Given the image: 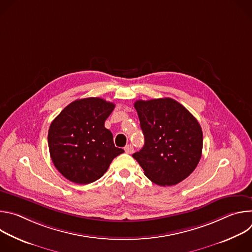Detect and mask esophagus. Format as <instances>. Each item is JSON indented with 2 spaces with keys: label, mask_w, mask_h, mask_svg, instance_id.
Returning a JSON list of instances; mask_svg holds the SVG:
<instances>
[{
  "label": "esophagus",
  "mask_w": 252,
  "mask_h": 252,
  "mask_svg": "<svg viewBox=\"0 0 252 252\" xmlns=\"http://www.w3.org/2000/svg\"><path fill=\"white\" fill-rule=\"evenodd\" d=\"M125 151L126 154H132L133 153V147L131 145H127L125 148Z\"/></svg>",
  "instance_id": "1"
}]
</instances>
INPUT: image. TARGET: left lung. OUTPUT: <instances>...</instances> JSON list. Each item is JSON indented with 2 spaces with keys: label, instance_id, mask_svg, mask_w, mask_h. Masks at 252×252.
Segmentation results:
<instances>
[{
  "label": "left lung",
  "instance_id": "obj_1",
  "mask_svg": "<svg viewBox=\"0 0 252 252\" xmlns=\"http://www.w3.org/2000/svg\"><path fill=\"white\" fill-rule=\"evenodd\" d=\"M134 107L145 146L132 155L147 177L170 187L186 179L197 166L202 153V130L196 119L170 98L136 100Z\"/></svg>",
  "mask_w": 252,
  "mask_h": 252
}]
</instances>
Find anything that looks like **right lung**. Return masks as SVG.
Instances as JSON below:
<instances>
[{"mask_svg": "<svg viewBox=\"0 0 252 252\" xmlns=\"http://www.w3.org/2000/svg\"><path fill=\"white\" fill-rule=\"evenodd\" d=\"M115 103L100 97L77 99L52 122L48 143L56 168L68 181L88 185L100 178L125 151L115 147L104 122Z\"/></svg>", "mask_w": 252, "mask_h": 252, "instance_id": "right-lung-1", "label": "right lung"}]
</instances>
